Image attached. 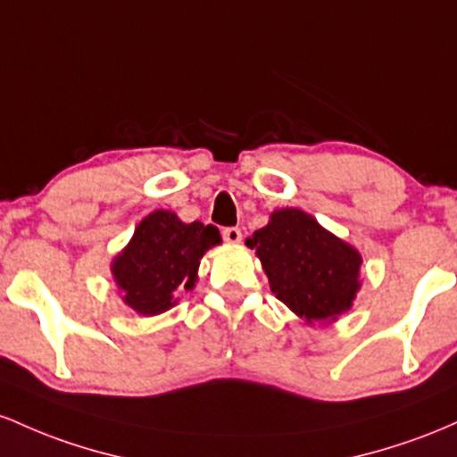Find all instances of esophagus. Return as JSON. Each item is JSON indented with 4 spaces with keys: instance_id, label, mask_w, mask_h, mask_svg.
Returning <instances> with one entry per match:
<instances>
[{
    "instance_id": "esophagus-1",
    "label": "esophagus",
    "mask_w": 457,
    "mask_h": 457,
    "mask_svg": "<svg viewBox=\"0 0 457 457\" xmlns=\"http://www.w3.org/2000/svg\"><path fill=\"white\" fill-rule=\"evenodd\" d=\"M222 237L227 244H239L242 242V230H239L237 227H228L222 230Z\"/></svg>"
}]
</instances>
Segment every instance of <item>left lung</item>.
I'll list each match as a JSON object with an SVG mask.
<instances>
[{
  "instance_id": "1",
  "label": "left lung",
  "mask_w": 457,
  "mask_h": 457,
  "mask_svg": "<svg viewBox=\"0 0 457 457\" xmlns=\"http://www.w3.org/2000/svg\"><path fill=\"white\" fill-rule=\"evenodd\" d=\"M245 245L254 250L271 294L306 324H330L361 291L362 254L297 207L276 209Z\"/></svg>"
}]
</instances>
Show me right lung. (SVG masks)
Instances as JSON below:
<instances>
[{
  "mask_svg": "<svg viewBox=\"0 0 457 457\" xmlns=\"http://www.w3.org/2000/svg\"><path fill=\"white\" fill-rule=\"evenodd\" d=\"M222 244L213 224L183 222L174 212L155 209L140 220L129 244L112 259L118 295L137 315L172 309L181 291H192L203 254Z\"/></svg>",
  "mask_w": 457,
  "mask_h": 457,
  "instance_id": "obj_1",
  "label": "right lung"
}]
</instances>
